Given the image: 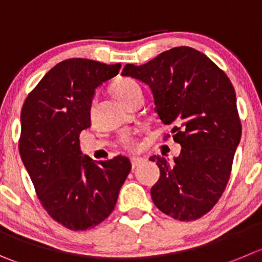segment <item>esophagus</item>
Wrapping results in <instances>:
<instances>
[{
    "mask_svg": "<svg viewBox=\"0 0 262 262\" xmlns=\"http://www.w3.org/2000/svg\"><path fill=\"white\" fill-rule=\"evenodd\" d=\"M144 162L143 158H133L131 159V166H133V168H135V167H138L139 164H141Z\"/></svg>",
    "mask_w": 262,
    "mask_h": 262,
    "instance_id": "obj_1",
    "label": "esophagus"
}]
</instances>
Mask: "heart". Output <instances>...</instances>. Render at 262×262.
Returning <instances> with one entry per match:
<instances>
[{
	"instance_id": "heart-1",
	"label": "heart",
	"mask_w": 262,
	"mask_h": 262,
	"mask_svg": "<svg viewBox=\"0 0 262 262\" xmlns=\"http://www.w3.org/2000/svg\"><path fill=\"white\" fill-rule=\"evenodd\" d=\"M111 91L119 101L123 104H128L136 95H141V87L135 79L119 78L111 86ZM139 144L135 136H126L123 139V148L128 151H135Z\"/></svg>"
}]
</instances>
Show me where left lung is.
Wrapping results in <instances>:
<instances>
[{
	"mask_svg": "<svg viewBox=\"0 0 262 262\" xmlns=\"http://www.w3.org/2000/svg\"><path fill=\"white\" fill-rule=\"evenodd\" d=\"M122 74L149 84L159 119L172 127V139L181 145L172 163L150 157L161 171L150 190L154 204L175 220L202 217L223 195L241 141L233 83L211 59L188 46L143 66L127 64Z\"/></svg>",
	"mask_w": 262,
	"mask_h": 262,
	"instance_id": "8db88e82",
	"label": "left lung"
}]
</instances>
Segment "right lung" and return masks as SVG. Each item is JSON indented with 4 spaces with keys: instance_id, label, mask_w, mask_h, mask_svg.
I'll return each mask as SVG.
<instances>
[{
    "instance_id": "add662e5",
    "label": "right lung",
    "mask_w": 262,
    "mask_h": 262,
    "mask_svg": "<svg viewBox=\"0 0 262 262\" xmlns=\"http://www.w3.org/2000/svg\"><path fill=\"white\" fill-rule=\"evenodd\" d=\"M119 69L121 64L64 60L47 72L21 108V161L42 207L71 230H87L105 220L131 170L127 157L96 163L79 150L95 89Z\"/></svg>"
}]
</instances>
